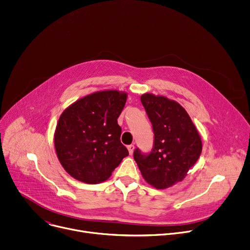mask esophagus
Instances as JSON below:
<instances>
[{
    "label": "esophagus",
    "mask_w": 250,
    "mask_h": 250,
    "mask_svg": "<svg viewBox=\"0 0 250 250\" xmlns=\"http://www.w3.org/2000/svg\"><path fill=\"white\" fill-rule=\"evenodd\" d=\"M127 149H128V153L131 155L132 153H134L135 146H134V145H129V146H127Z\"/></svg>",
    "instance_id": "34e87169"
}]
</instances>
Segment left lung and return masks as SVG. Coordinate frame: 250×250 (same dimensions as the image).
<instances>
[{
    "instance_id": "obj_1",
    "label": "left lung",
    "mask_w": 250,
    "mask_h": 250,
    "mask_svg": "<svg viewBox=\"0 0 250 250\" xmlns=\"http://www.w3.org/2000/svg\"><path fill=\"white\" fill-rule=\"evenodd\" d=\"M154 131L153 148L134 158L144 179L166 189L184 179L202 153V142L189 114L178 103L154 94L141 96Z\"/></svg>"
}]
</instances>
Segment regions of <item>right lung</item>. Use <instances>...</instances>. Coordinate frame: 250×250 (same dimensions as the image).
I'll return each mask as SVG.
<instances>
[{"instance_id":"obj_1","label":"right lung","mask_w":250,"mask_h":250,"mask_svg":"<svg viewBox=\"0 0 250 250\" xmlns=\"http://www.w3.org/2000/svg\"><path fill=\"white\" fill-rule=\"evenodd\" d=\"M126 93L106 90L83 97L66 108L58 121L54 144L57 157L70 176L87 184L107 180L128 156L121 143L118 119Z\"/></svg>"}]
</instances>
